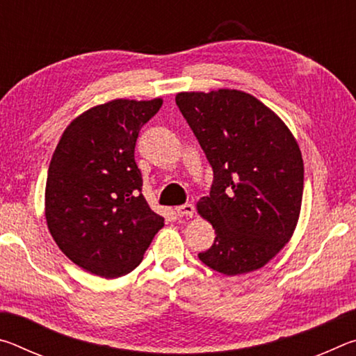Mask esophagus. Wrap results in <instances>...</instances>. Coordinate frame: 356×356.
<instances>
[{
    "mask_svg": "<svg viewBox=\"0 0 356 356\" xmlns=\"http://www.w3.org/2000/svg\"><path fill=\"white\" fill-rule=\"evenodd\" d=\"M176 213L179 216H193V213H195V207H193V204H184V206L176 207Z\"/></svg>",
    "mask_w": 356,
    "mask_h": 356,
    "instance_id": "1",
    "label": "esophagus"
}]
</instances>
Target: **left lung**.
I'll return each instance as SVG.
<instances>
[{"label": "left lung", "mask_w": 356, "mask_h": 356, "mask_svg": "<svg viewBox=\"0 0 356 356\" xmlns=\"http://www.w3.org/2000/svg\"><path fill=\"white\" fill-rule=\"evenodd\" d=\"M176 104L213 170L210 195L196 209L216 237L197 257L226 276L262 268L300 218L305 166L297 140L278 114L238 89L179 92Z\"/></svg>", "instance_id": "1"}]
</instances>
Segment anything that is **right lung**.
<instances>
[{"label":"right lung","instance_id":"add662e5","mask_svg":"<svg viewBox=\"0 0 356 356\" xmlns=\"http://www.w3.org/2000/svg\"><path fill=\"white\" fill-rule=\"evenodd\" d=\"M163 99H114L65 127L45 185V220L58 248L88 273L113 280L141 264L165 218L143 196L138 134Z\"/></svg>","mask_w":356,"mask_h":356}]
</instances>
